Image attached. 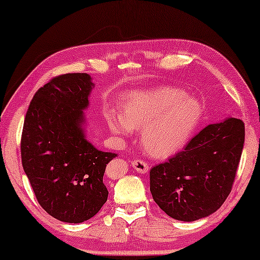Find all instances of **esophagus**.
<instances>
[{
	"mask_svg": "<svg viewBox=\"0 0 260 260\" xmlns=\"http://www.w3.org/2000/svg\"><path fill=\"white\" fill-rule=\"evenodd\" d=\"M133 168L136 170L137 173L140 174H145L148 173L149 166L145 161H142V159H134L133 161Z\"/></svg>",
	"mask_w": 260,
	"mask_h": 260,
	"instance_id": "34e87169",
	"label": "esophagus"
}]
</instances>
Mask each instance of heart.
<instances>
[{"instance_id":"obj_1","label":"heart","mask_w":260,"mask_h":260,"mask_svg":"<svg viewBox=\"0 0 260 260\" xmlns=\"http://www.w3.org/2000/svg\"><path fill=\"white\" fill-rule=\"evenodd\" d=\"M202 108L197 99L172 87L136 90L124 97L122 113L109 111L106 120L113 133L129 136L141 131L148 154L167 158L179 152L200 123Z\"/></svg>"}]
</instances>
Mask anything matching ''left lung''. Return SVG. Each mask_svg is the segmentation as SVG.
<instances>
[{"label":"left lung","instance_id":"1","mask_svg":"<svg viewBox=\"0 0 260 260\" xmlns=\"http://www.w3.org/2000/svg\"><path fill=\"white\" fill-rule=\"evenodd\" d=\"M245 142L241 119L209 124L184 150L150 170V191L158 207L181 221L211 215L231 193Z\"/></svg>","mask_w":260,"mask_h":260}]
</instances>
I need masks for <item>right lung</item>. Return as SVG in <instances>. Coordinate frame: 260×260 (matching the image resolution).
<instances>
[{
	"label": "right lung",
	"mask_w": 260,
	"mask_h": 260,
	"mask_svg": "<svg viewBox=\"0 0 260 260\" xmlns=\"http://www.w3.org/2000/svg\"><path fill=\"white\" fill-rule=\"evenodd\" d=\"M93 85L86 73L53 78L34 94L23 123L24 173L41 207L63 222L86 221L108 200L103 176L117 154L95 149L84 130Z\"/></svg>",
	"instance_id": "1"
}]
</instances>
